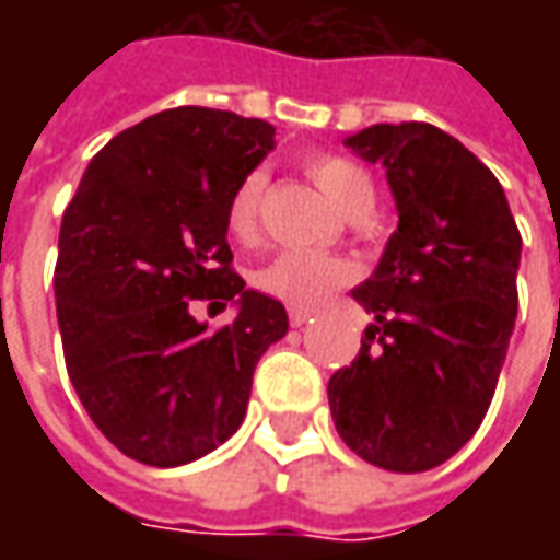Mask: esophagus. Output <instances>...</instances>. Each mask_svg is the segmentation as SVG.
Instances as JSON below:
<instances>
[{"mask_svg": "<svg viewBox=\"0 0 560 560\" xmlns=\"http://www.w3.org/2000/svg\"><path fill=\"white\" fill-rule=\"evenodd\" d=\"M312 320V308H290V324L292 327H302V324H308Z\"/></svg>", "mask_w": 560, "mask_h": 560, "instance_id": "1", "label": "esophagus"}]
</instances>
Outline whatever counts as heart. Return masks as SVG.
<instances>
[{
	"mask_svg": "<svg viewBox=\"0 0 560 560\" xmlns=\"http://www.w3.org/2000/svg\"><path fill=\"white\" fill-rule=\"evenodd\" d=\"M305 174L349 218H364L374 208V180L349 155L312 152L305 159ZM265 186H268L265 174L252 171L230 192L226 230L236 240H252L258 233ZM349 280H352V268L342 258L324 255V252H308V248H283V252L270 255L268 261L252 273L255 290H261L270 299H280L287 305H295V308H308V305L324 302L330 292L346 287Z\"/></svg>",
	"mask_w": 560,
	"mask_h": 560,
	"instance_id": "heart-1",
	"label": "heart"
}]
</instances>
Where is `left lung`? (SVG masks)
<instances>
[{"label":"left lung","mask_w":560,"mask_h":560,"mask_svg":"<svg viewBox=\"0 0 560 560\" xmlns=\"http://www.w3.org/2000/svg\"><path fill=\"white\" fill-rule=\"evenodd\" d=\"M346 145L386 167L398 230L352 292L374 324L330 376V411L358 458L418 474L489 411L517 317L521 230L495 174L433 124H374Z\"/></svg>","instance_id":"1"}]
</instances>
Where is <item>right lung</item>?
Wrapping results in <instances>:
<instances>
[{"instance_id": "right-lung-1", "label": "right lung", "mask_w": 560, "mask_h": 560, "mask_svg": "<svg viewBox=\"0 0 560 560\" xmlns=\"http://www.w3.org/2000/svg\"><path fill=\"white\" fill-rule=\"evenodd\" d=\"M273 149L268 120L167 108L118 133L65 208L55 305L65 364L86 415L127 458L196 462L246 418L252 374L287 336V308L246 290L226 243V202ZM192 298L237 302L211 331Z\"/></svg>"}]
</instances>
